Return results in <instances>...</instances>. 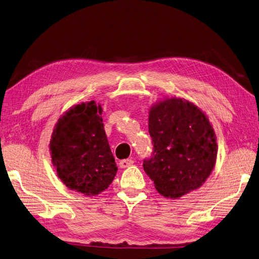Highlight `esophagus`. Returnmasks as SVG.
Instances as JSON below:
<instances>
[{"label":"esophagus","instance_id":"1","mask_svg":"<svg viewBox=\"0 0 259 259\" xmlns=\"http://www.w3.org/2000/svg\"><path fill=\"white\" fill-rule=\"evenodd\" d=\"M134 164V160L132 159V158H127V159H122L119 162V167H122V168H126V167H128V166H131V165H133Z\"/></svg>","mask_w":259,"mask_h":259}]
</instances>
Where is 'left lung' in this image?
<instances>
[{"mask_svg": "<svg viewBox=\"0 0 259 259\" xmlns=\"http://www.w3.org/2000/svg\"><path fill=\"white\" fill-rule=\"evenodd\" d=\"M153 149L143 167L165 197H181L203 185L216 162V136L205 114L188 101L168 99L151 108Z\"/></svg>", "mask_w": 259, "mask_h": 259, "instance_id": "obj_1", "label": "left lung"}]
</instances>
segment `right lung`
Segmentation results:
<instances>
[{
	"mask_svg": "<svg viewBox=\"0 0 259 259\" xmlns=\"http://www.w3.org/2000/svg\"><path fill=\"white\" fill-rule=\"evenodd\" d=\"M102 111L94 101L74 106L59 119L50 143L52 162L62 182L88 196L105 191L117 170Z\"/></svg>",
	"mask_w": 259,
	"mask_h": 259,
	"instance_id": "obj_1",
	"label": "right lung"
}]
</instances>
